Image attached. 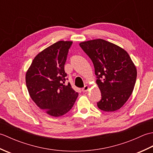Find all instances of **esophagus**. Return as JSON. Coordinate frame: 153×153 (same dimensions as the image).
Here are the masks:
<instances>
[{"instance_id": "obj_1", "label": "esophagus", "mask_w": 153, "mask_h": 153, "mask_svg": "<svg viewBox=\"0 0 153 153\" xmlns=\"http://www.w3.org/2000/svg\"><path fill=\"white\" fill-rule=\"evenodd\" d=\"M89 87L88 85H85V87H83V88L82 89V91L83 92H86V91H87L89 90Z\"/></svg>"}]
</instances>
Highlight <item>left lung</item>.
Listing matches in <instances>:
<instances>
[{"instance_id":"8db88e82","label":"left lung","mask_w":153,"mask_h":153,"mask_svg":"<svg viewBox=\"0 0 153 153\" xmlns=\"http://www.w3.org/2000/svg\"><path fill=\"white\" fill-rule=\"evenodd\" d=\"M79 46L95 68L102 97L97 106L105 112L120 109L131 95L137 78L130 56L121 47L101 39L82 42Z\"/></svg>"}]
</instances>
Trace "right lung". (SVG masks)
<instances>
[{"instance_id": "add662e5", "label": "right lung", "mask_w": 153, "mask_h": 153, "mask_svg": "<svg viewBox=\"0 0 153 153\" xmlns=\"http://www.w3.org/2000/svg\"><path fill=\"white\" fill-rule=\"evenodd\" d=\"M71 41H58L35 57L25 76L29 94L39 108L52 116H61L72 108L78 93L65 83L64 65Z\"/></svg>"}]
</instances>
